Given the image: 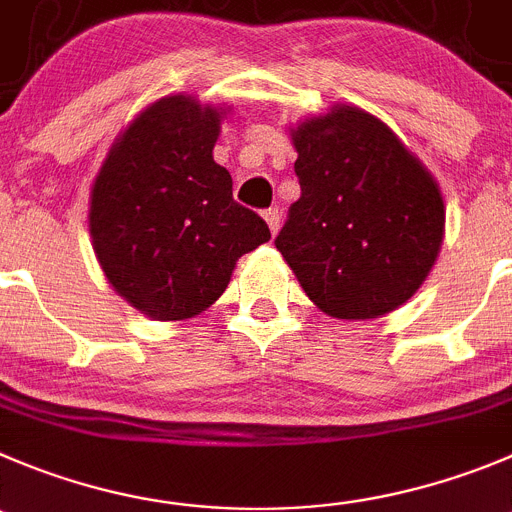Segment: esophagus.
Wrapping results in <instances>:
<instances>
[{
    "label": "esophagus",
    "mask_w": 512,
    "mask_h": 512,
    "mask_svg": "<svg viewBox=\"0 0 512 512\" xmlns=\"http://www.w3.org/2000/svg\"><path fill=\"white\" fill-rule=\"evenodd\" d=\"M262 219H265L272 234H278V229H280V212H278V209H265V212H262Z\"/></svg>",
    "instance_id": "obj_1"
}]
</instances>
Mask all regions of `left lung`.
<instances>
[{
	"instance_id": "8db88e82",
	"label": "left lung",
	"mask_w": 512,
	"mask_h": 512,
	"mask_svg": "<svg viewBox=\"0 0 512 512\" xmlns=\"http://www.w3.org/2000/svg\"><path fill=\"white\" fill-rule=\"evenodd\" d=\"M300 199L280 255L326 315L369 321L407 303L437 262L444 199L381 118L338 103L290 128Z\"/></svg>"
}]
</instances>
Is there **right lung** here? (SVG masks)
Returning <instances> with one entry per match:
<instances>
[{"label":"right lung","mask_w":512,"mask_h":512,"mask_svg":"<svg viewBox=\"0 0 512 512\" xmlns=\"http://www.w3.org/2000/svg\"><path fill=\"white\" fill-rule=\"evenodd\" d=\"M229 108L171 93L113 141L90 189L88 227L100 270L154 321H186L227 290L237 260L270 229L232 199L214 161Z\"/></svg>","instance_id":"right-lung-1"}]
</instances>
